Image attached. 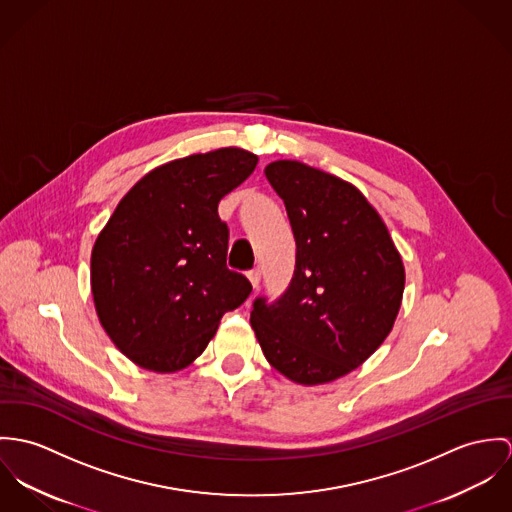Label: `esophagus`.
<instances>
[{"label": "esophagus", "instance_id": "1", "mask_svg": "<svg viewBox=\"0 0 512 512\" xmlns=\"http://www.w3.org/2000/svg\"><path fill=\"white\" fill-rule=\"evenodd\" d=\"M247 277H249V281H251V284H253V288H257L259 283H261V269H259V267L251 269V271L247 273Z\"/></svg>", "mask_w": 512, "mask_h": 512}]
</instances>
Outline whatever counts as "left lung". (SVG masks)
Wrapping results in <instances>:
<instances>
[{"mask_svg":"<svg viewBox=\"0 0 512 512\" xmlns=\"http://www.w3.org/2000/svg\"><path fill=\"white\" fill-rule=\"evenodd\" d=\"M265 176L283 198L296 241L283 294L255 298L251 328L267 361L298 385H322L357 369L391 334L404 267L367 198L334 174L275 161Z\"/></svg>","mask_w":512,"mask_h":512,"instance_id":"8db88e82","label":"left lung"}]
</instances>
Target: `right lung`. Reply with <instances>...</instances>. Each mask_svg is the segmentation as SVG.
<instances>
[{"label": "right lung", "instance_id": "right-lung-1", "mask_svg": "<svg viewBox=\"0 0 512 512\" xmlns=\"http://www.w3.org/2000/svg\"><path fill=\"white\" fill-rule=\"evenodd\" d=\"M226 147L145 174L117 204L92 249V296L115 347L143 369L188 367L251 283L229 271L220 200L257 167Z\"/></svg>", "mask_w": 512, "mask_h": 512}]
</instances>
